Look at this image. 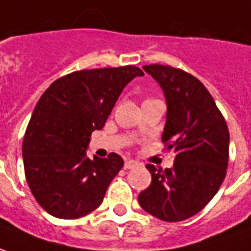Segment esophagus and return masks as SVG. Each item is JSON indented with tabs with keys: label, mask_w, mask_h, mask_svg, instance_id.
<instances>
[{
	"label": "esophagus",
	"mask_w": 251,
	"mask_h": 251,
	"mask_svg": "<svg viewBox=\"0 0 251 251\" xmlns=\"http://www.w3.org/2000/svg\"><path fill=\"white\" fill-rule=\"evenodd\" d=\"M139 163L136 160H132V159H127L126 162H124V168H127V170H131V168L138 167Z\"/></svg>",
	"instance_id": "obj_1"
}]
</instances>
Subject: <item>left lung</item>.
Instances as JSON below:
<instances>
[{"instance_id": "left-lung-1", "label": "left lung", "mask_w": 251, "mask_h": 251, "mask_svg": "<svg viewBox=\"0 0 251 251\" xmlns=\"http://www.w3.org/2000/svg\"><path fill=\"white\" fill-rule=\"evenodd\" d=\"M143 69L164 93L162 140L176 155L171 168L146 166L152 180L139 194V204L162 221L179 222L198 214L218 193L227 168L228 128L213 96L193 75L159 64Z\"/></svg>"}]
</instances>
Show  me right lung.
<instances>
[{"label":"right lung","mask_w":251,"mask_h":251,"mask_svg":"<svg viewBox=\"0 0 251 251\" xmlns=\"http://www.w3.org/2000/svg\"><path fill=\"white\" fill-rule=\"evenodd\" d=\"M143 75L133 65L77 71L43 93L24 136L23 156L29 188L47 213L76 219L101 204L124 162L115 152L88 158L91 133L104 127L126 85Z\"/></svg>","instance_id":"add662e5"}]
</instances>
